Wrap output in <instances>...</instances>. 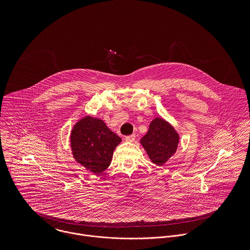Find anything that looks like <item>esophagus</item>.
Returning <instances> with one entry per match:
<instances>
[{
	"label": "esophagus",
	"mask_w": 250,
	"mask_h": 250,
	"mask_svg": "<svg viewBox=\"0 0 250 250\" xmlns=\"http://www.w3.org/2000/svg\"><path fill=\"white\" fill-rule=\"evenodd\" d=\"M135 139H136V135H135V134L125 137V141H126V142H134Z\"/></svg>",
	"instance_id": "obj_1"
}]
</instances>
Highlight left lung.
<instances>
[{"label": "left lung", "mask_w": 250, "mask_h": 250, "mask_svg": "<svg viewBox=\"0 0 250 250\" xmlns=\"http://www.w3.org/2000/svg\"><path fill=\"white\" fill-rule=\"evenodd\" d=\"M178 142L177 133L162 118H155L151 122L141 141L151 161L158 166L164 165L175 153Z\"/></svg>", "instance_id": "left-lung-1"}]
</instances>
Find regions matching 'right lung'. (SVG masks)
<instances>
[{"instance_id":"1","label":"right lung","mask_w":250,"mask_h":250,"mask_svg":"<svg viewBox=\"0 0 250 250\" xmlns=\"http://www.w3.org/2000/svg\"><path fill=\"white\" fill-rule=\"evenodd\" d=\"M121 139L101 119L86 116L80 120L71 133V147L75 160L94 174L106 170L113 150Z\"/></svg>"}]
</instances>
